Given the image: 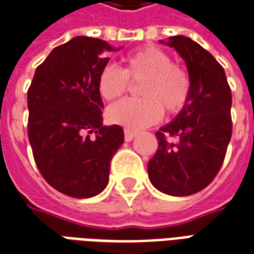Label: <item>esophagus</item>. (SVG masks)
<instances>
[{
	"label": "esophagus",
	"mask_w": 254,
	"mask_h": 254,
	"mask_svg": "<svg viewBox=\"0 0 254 254\" xmlns=\"http://www.w3.org/2000/svg\"><path fill=\"white\" fill-rule=\"evenodd\" d=\"M124 134H125V140H127V141H130V140H133L136 137L137 133L133 132V130H130V129H127H127H124Z\"/></svg>",
	"instance_id": "1"
}]
</instances>
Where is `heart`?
<instances>
[{"mask_svg": "<svg viewBox=\"0 0 254 254\" xmlns=\"http://www.w3.org/2000/svg\"><path fill=\"white\" fill-rule=\"evenodd\" d=\"M143 79L140 95L115 103L107 111L111 122L129 129L150 127L161 120L164 110L179 114L191 96V78L183 65L173 63L169 53L154 47L136 49L124 59V68L115 64L103 67L97 78V90L106 100L127 93L130 79Z\"/></svg>", "mask_w": 254, "mask_h": 254, "instance_id": "obj_1", "label": "heart"}]
</instances>
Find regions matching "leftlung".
I'll use <instances>...</instances> for the list:
<instances>
[{"instance_id":"obj_1","label":"left lung","mask_w":254,"mask_h":254,"mask_svg":"<svg viewBox=\"0 0 254 254\" xmlns=\"http://www.w3.org/2000/svg\"><path fill=\"white\" fill-rule=\"evenodd\" d=\"M191 78V96L182 113L155 134L158 150L148 162L151 183L165 194L184 196L213 182L232 134L231 88L206 49L189 37H169Z\"/></svg>"}]
</instances>
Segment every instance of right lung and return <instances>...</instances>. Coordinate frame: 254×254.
I'll return each mask as SVG.
<instances>
[{
	"label": "right lung",
	"instance_id": "add662e5",
	"mask_svg": "<svg viewBox=\"0 0 254 254\" xmlns=\"http://www.w3.org/2000/svg\"><path fill=\"white\" fill-rule=\"evenodd\" d=\"M106 41L75 37L49 53L27 90L28 140L37 168L53 189L90 198L106 189L110 162L124 143L120 125L103 127L99 72Z\"/></svg>",
	"mask_w": 254,
	"mask_h": 254
}]
</instances>
